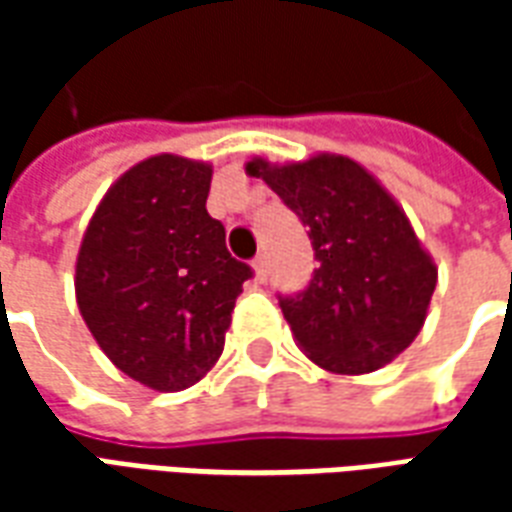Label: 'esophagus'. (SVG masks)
Returning <instances> with one entry per match:
<instances>
[{
  "instance_id": "34e87169",
  "label": "esophagus",
  "mask_w": 512,
  "mask_h": 512,
  "mask_svg": "<svg viewBox=\"0 0 512 512\" xmlns=\"http://www.w3.org/2000/svg\"><path fill=\"white\" fill-rule=\"evenodd\" d=\"M252 266H255L257 282H266V279H268V257L266 255H257Z\"/></svg>"
}]
</instances>
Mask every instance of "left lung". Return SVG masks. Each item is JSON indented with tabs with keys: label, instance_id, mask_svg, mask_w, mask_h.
Masks as SVG:
<instances>
[{
	"label": "left lung",
	"instance_id": "8db88e82",
	"mask_svg": "<svg viewBox=\"0 0 512 512\" xmlns=\"http://www.w3.org/2000/svg\"><path fill=\"white\" fill-rule=\"evenodd\" d=\"M307 227L318 268L299 293H277L285 321L315 365L359 376L414 343L436 288V266L406 213L376 178L343 156L246 164Z\"/></svg>",
	"mask_w": 512,
	"mask_h": 512
}]
</instances>
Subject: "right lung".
<instances>
[{
  "label": "right lung",
  "instance_id": "add662e5",
  "mask_svg": "<svg viewBox=\"0 0 512 512\" xmlns=\"http://www.w3.org/2000/svg\"><path fill=\"white\" fill-rule=\"evenodd\" d=\"M208 191V164L147 158L109 189L76 260L87 329L126 376L158 392L216 365L241 285L255 277L227 252Z\"/></svg>",
  "mask_w": 512,
  "mask_h": 512
}]
</instances>
